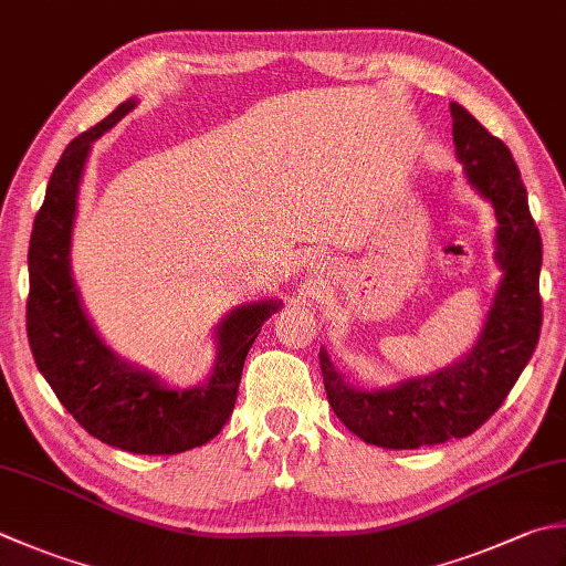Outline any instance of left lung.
Listing matches in <instances>:
<instances>
[{
	"label": "left lung",
	"instance_id": "8db88e82",
	"mask_svg": "<svg viewBox=\"0 0 566 566\" xmlns=\"http://www.w3.org/2000/svg\"><path fill=\"white\" fill-rule=\"evenodd\" d=\"M449 109L463 169L495 208L497 262L505 276L469 358L431 378L395 390H358L343 382L326 350L318 353L336 417L353 434L382 449H419L473 434L503 405L539 340L542 240L515 159L461 105L451 103Z\"/></svg>",
	"mask_w": 566,
	"mask_h": 566
}]
</instances>
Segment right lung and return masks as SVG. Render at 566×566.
Masks as SVG:
<instances>
[{
	"mask_svg": "<svg viewBox=\"0 0 566 566\" xmlns=\"http://www.w3.org/2000/svg\"><path fill=\"white\" fill-rule=\"evenodd\" d=\"M132 99L77 135L55 164L29 242L27 334L43 378L87 434L132 453H181L213 439L232 415L248 350L280 304L240 306L218 328V363L193 390H169L109 353L77 302L69 268L75 196L91 144Z\"/></svg>",
	"mask_w": 566,
	"mask_h": 566,
	"instance_id": "1",
	"label": "right lung"
}]
</instances>
